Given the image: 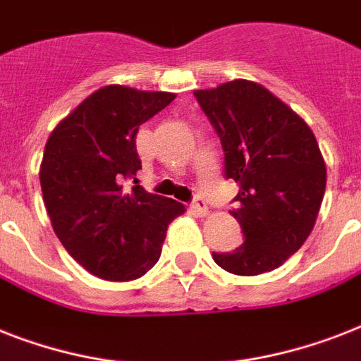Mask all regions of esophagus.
<instances>
[{
    "instance_id": "esophagus-1",
    "label": "esophagus",
    "mask_w": 361,
    "mask_h": 361,
    "mask_svg": "<svg viewBox=\"0 0 361 361\" xmlns=\"http://www.w3.org/2000/svg\"><path fill=\"white\" fill-rule=\"evenodd\" d=\"M191 208L195 209L200 217H204V215L208 214V202H206V198L200 197V195H195V198H192L191 202Z\"/></svg>"
}]
</instances>
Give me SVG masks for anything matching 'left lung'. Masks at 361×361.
I'll return each instance as SVG.
<instances>
[{
	"instance_id": "8db88e82",
	"label": "left lung",
	"mask_w": 361,
	"mask_h": 361,
	"mask_svg": "<svg viewBox=\"0 0 361 361\" xmlns=\"http://www.w3.org/2000/svg\"><path fill=\"white\" fill-rule=\"evenodd\" d=\"M225 152V178L240 185L232 209L243 243L214 260L234 275L279 268L319 215L326 164L309 125L260 84L232 80L195 92Z\"/></svg>"
}]
</instances>
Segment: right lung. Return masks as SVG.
<instances>
[{
	"instance_id": "obj_1",
	"label": "right lung",
	"mask_w": 361,
	"mask_h": 361,
	"mask_svg": "<svg viewBox=\"0 0 361 361\" xmlns=\"http://www.w3.org/2000/svg\"><path fill=\"white\" fill-rule=\"evenodd\" d=\"M174 93L104 86L48 136L41 163L42 200L54 232L90 274L138 279L157 264L166 228L185 212L142 185L136 133L174 101Z\"/></svg>"
}]
</instances>
